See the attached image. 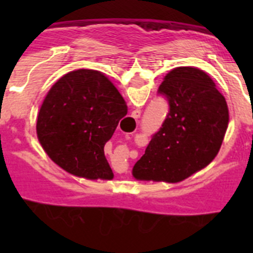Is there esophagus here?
Segmentation results:
<instances>
[{
	"label": "esophagus",
	"instance_id": "34e87169",
	"mask_svg": "<svg viewBox=\"0 0 253 253\" xmlns=\"http://www.w3.org/2000/svg\"><path fill=\"white\" fill-rule=\"evenodd\" d=\"M131 116H133V119H139L140 118V111L139 110H135L131 113Z\"/></svg>",
	"mask_w": 253,
	"mask_h": 253
}]
</instances>
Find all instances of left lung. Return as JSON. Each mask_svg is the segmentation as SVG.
<instances>
[{"label": "left lung", "mask_w": 253, "mask_h": 253, "mask_svg": "<svg viewBox=\"0 0 253 253\" xmlns=\"http://www.w3.org/2000/svg\"><path fill=\"white\" fill-rule=\"evenodd\" d=\"M158 93L169 110L146 152L133 167L137 180L180 182L218 154L229 114L224 96L204 71L177 67L163 78Z\"/></svg>", "instance_id": "left-lung-1"}]
</instances>
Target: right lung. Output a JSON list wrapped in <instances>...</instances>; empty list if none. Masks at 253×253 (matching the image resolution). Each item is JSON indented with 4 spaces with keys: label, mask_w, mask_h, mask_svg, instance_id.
<instances>
[{
    "label": "right lung",
    "mask_w": 253,
    "mask_h": 253,
    "mask_svg": "<svg viewBox=\"0 0 253 253\" xmlns=\"http://www.w3.org/2000/svg\"><path fill=\"white\" fill-rule=\"evenodd\" d=\"M126 113L109 78L93 69H77L49 90L38 115V139L51 161L69 173L109 180L113 171L104 147Z\"/></svg>",
    "instance_id": "obj_1"
}]
</instances>
